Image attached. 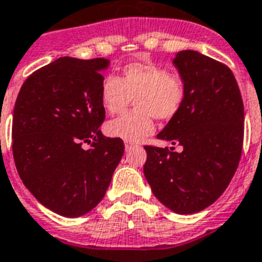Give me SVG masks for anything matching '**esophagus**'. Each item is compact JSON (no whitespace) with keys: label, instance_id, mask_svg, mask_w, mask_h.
<instances>
[{"label":"esophagus","instance_id":"obj_1","mask_svg":"<svg viewBox=\"0 0 262 262\" xmlns=\"http://www.w3.org/2000/svg\"><path fill=\"white\" fill-rule=\"evenodd\" d=\"M136 144L135 143H131V142H126V144H124V147H126V151H129L133 150L134 147H135Z\"/></svg>","mask_w":262,"mask_h":262}]
</instances>
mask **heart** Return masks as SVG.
Segmentation results:
<instances>
[{"mask_svg":"<svg viewBox=\"0 0 262 262\" xmlns=\"http://www.w3.org/2000/svg\"><path fill=\"white\" fill-rule=\"evenodd\" d=\"M101 104L111 115L120 114L134 99L135 110L107 123L105 133L126 142H139L151 135L154 118L170 120L182 108L186 84L178 73L167 72L154 62H131L122 77H105L100 91Z\"/></svg>","mask_w":262,"mask_h":262,"instance_id":"1","label":"heart"}]
</instances>
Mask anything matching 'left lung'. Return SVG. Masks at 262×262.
<instances>
[{"mask_svg": "<svg viewBox=\"0 0 262 262\" xmlns=\"http://www.w3.org/2000/svg\"><path fill=\"white\" fill-rule=\"evenodd\" d=\"M175 67L186 84L181 111L158 139L182 146H144L143 172L162 204L178 214L204 210L222 195L238 167L244 103L228 66L195 51H181Z\"/></svg>", "mask_w": 262, "mask_h": 262, "instance_id": "obj_1", "label": "left lung"}]
</instances>
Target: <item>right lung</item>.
<instances>
[{
	"label": "right lung",
	"mask_w": 262,
	"mask_h": 262,
	"mask_svg": "<svg viewBox=\"0 0 262 262\" xmlns=\"http://www.w3.org/2000/svg\"><path fill=\"white\" fill-rule=\"evenodd\" d=\"M107 66L103 57L57 58L27 77L14 104L19 178L40 204L64 217L84 215L103 200L124 152L122 139L99 129Z\"/></svg>",
	"instance_id": "1"
}]
</instances>
